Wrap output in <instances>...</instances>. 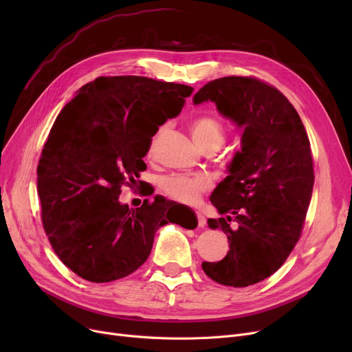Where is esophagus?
<instances>
[{
  "mask_svg": "<svg viewBox=\"0 0 352 352\" xmlns=\"http://www.w3.org/2000/svg\"><path fill=\"white\" fill-rule=\"evenodd\" d=\"M197 217H198V227L199 228H204L206 227V224H207V219H206V217L202 215V214H197Z\"/></svg>",
  "mask_w": 352,
  "mask_h": 352,
  "instance_id": "esophagus-1",
  "label": "esophagus"
}]
</instances>
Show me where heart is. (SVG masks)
Masks as SVG:
<instances>
[{"label":"heart","mask_w":352,"mask_h":352,"mask_svg":"<svg viewBox=\"0 0 352 352\" xmlns=\"http://www.w3.org/2000/svg\"><path fill=\"white\" fill-rule=\"evenodd\" d=\"M190 131L195 144L202 151H215L224 142L226 129L218 120L210 116H201L191 121ZM164 133L161 128L153 138L150 148L155 140ZM211 187V181L206 175H168L161 179V190L174 199L186 204H194L202 192Z\"/></svg>","instance_id":"b5f03b06"}]
</instances>
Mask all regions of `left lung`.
<instances>
[{"label":"left lung","instance_id":"obj_1","mask_svg":"<svg viewBox=\"0 0 352 352\" xmlns=\"http://www.w3.org/2000/svg\"><path fill=\"white\" fill-rule=\"evenodd\" d=\"M207 101L244 131L210 198L221 217L208 227L227 234L230 251L202 270L218 284L248 287L272 275L298 243L314 187L309 140L297 109L256 78L214 80L192 98L195 105Z\"/></svg>","mask_w":352,"mask_h":352}]
</instances>
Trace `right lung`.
Returning <instances> with one entry per match:
<instances>
[{"label": "right lung", "mask_w": 352, "mask_h": 352, "mask_svg": "<svg viewBox=\"0 0 352 352\" xmlns=\"http://www.w3.org/2000/svg\"><path fill=\"white\" fill-rule=\"evenodd\" d=\"M192 91L146 77H100L81 87L55 120L36 188L50 243L81 278H124L146 261L160 227H197L192 210L161 195L135 210L118 199L124 184L146 168L142 158L158 126L181 113Z\"/></svg>", "instance_id": "right-lung-1"}]
</instances>
